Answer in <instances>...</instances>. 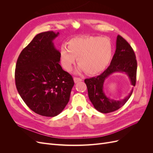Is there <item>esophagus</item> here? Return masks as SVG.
I'll return each mask as SVG.
<instances>
[{
    "instance_id": "esophagus-1",
    "label": "esophagus",
    "mask_w": 153,
    "mask_h": 153,
    "mask_svg": "<svg viewBox=\"0 0 153 153\" xmlns=\"http://www.w3.org/2000/svg\"><path fill=\"white\" fill-rule=\"evenodd\" d=\"M73 80H74V82H75V84H76V83L79 82H81L82 80L81 79V78H77V77H74L73 78Z\"/></svg>"
}]
</instances>
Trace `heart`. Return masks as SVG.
Wrapping results in <instances>:
<instances>
[{
	"label": "heart",
	"instance_id": "b5f03b06",
	"mask_svg": "<svg viewBox=\"0 0 153 153\" xmlns=\"http://www.w3.org/2000/svg\"><path fill=\"white\" fill-rule=\"evenodd\" d=\"M112 55V45L107 38L96 36L77 38L68 43V48L60 50V60L62 68L71 71L76 62L79 66L77 72L85 71L95 75L102 71L108 64Z\"/></svg>",
	"mask_w": 153,
	"mask_h": 153
}]
</instances>
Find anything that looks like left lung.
Here are the masks:
<instances>
[{"mask_svg": "<svg viewBox=\"0 0 153 153\" xmlns=\"http://www.w3.org/2000/svg\"><path fill=\"white\" fill-rule=\"evenodd\" d=\"M137 62L134 51L123 37L118 35L116 49L110 66L101 75L87 78L84 80L87 87L88 95L94 107L100 112L106 114L120 108L127 102L132 94L133 88L128 96L121 100L108 98L104 91V83L110 75L114 73L126 74L132 86L136 84Z\"/></svg>", "mask_w": 153, "mask_h": 153, "instance_id": "obj_1", "label": "left lung"}]
</instances>
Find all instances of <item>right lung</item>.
<instances>
[{"label":"right lung","mask_w":153,"mask_h":153,"mask_svg":"<svg viewBox=\"0 0 153 153\" xmlns=\"http://www.w3.org/2000/svg\"><path fill=\"white\" fill-rule=\"evenodd\" d=\"M59 33L37 34L22 51L15 69L17 91L33 112L46 117L62 112L69 100L74 81L60 65V52L53 41Z\"/></svg>","instance_id":"1"}]
</instances>
